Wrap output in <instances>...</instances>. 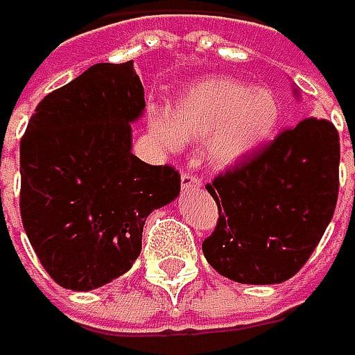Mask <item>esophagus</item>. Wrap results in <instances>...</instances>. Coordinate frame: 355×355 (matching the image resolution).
<instances>
[{
	"label": "esophagus",
	"mask_w": 355,
	"mask_h": 355,
	"mask_svg": "<svg viewBox=\"0 0 355 355\" xmlns=\"http://www.w3.org/2000/svg\"><path fill=\"white\" fill-rule=\"evenodd\" d=\"M180 187H182V191H195V189H201V180L193 175H182Z\"/></svg>",
	"instance_id": "esophagus-1"
}]
</instances>
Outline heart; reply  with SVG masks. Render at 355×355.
Here are the masks:
<instances>
[{"instance_id":"b5f03b06","label":"heart","mask_w":355,"mask_h":355,"mask_svg":"<svg viewBox=\"0 0 355 355\" xmlns=\"http://www.w3.org/2000/svg\"><path fill=\"white\" fill-rule=\"evenodd\" d=\"M279 114V101L269 88L234 78H209L187 88L168 116L156 114L150 127L171 152L180 148V141H209L211 162L234 166L271 139Z\"/></svg>"}]
</instances>
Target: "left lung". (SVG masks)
I'll list each match as a JSON object with an SVG mask.
<instances>
[{"label": "left lung", "instance_id": "left-lung-1", "mask_svg": "<svg viewBox=\"0 0 355 355\" xmlns=\"http://www.w3.org/2000/svg\"><path fill=\"white\" fill-rule=\"evenodd\" d=\"M207 191L220 211L203 241L207 263L239 284H282L302 269L333 218L339 133L324 119H302Z\"/></svg>", "mask_w": 355, "mask_h": 355}]
</instances>
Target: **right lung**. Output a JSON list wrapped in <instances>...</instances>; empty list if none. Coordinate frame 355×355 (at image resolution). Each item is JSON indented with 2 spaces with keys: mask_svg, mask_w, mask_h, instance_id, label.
<instances>
[{
  "mask_svg": "<svg viewBox=\"0 0 355 355\" xmlns=\"http://www.w3.org/2000/svg\"><path fill=\"white\" fill-rule=\"evenodd\" d=\"M146 108L127 63H96L46 94L20 141V214L46 273L88 292L131 269L146 218L175 201L180 177L131 154Z\"/></svg>",
  "mask_w": 355,
  "mask_h": 355,
  "instance_id": "right-lung-1",
  "label": "right lung"
}]
</instances>
